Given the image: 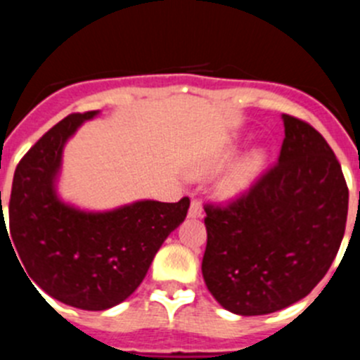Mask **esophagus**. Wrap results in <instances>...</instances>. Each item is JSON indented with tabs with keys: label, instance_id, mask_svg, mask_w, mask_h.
<instances>
[{
	"label": "esophagus",
	"instance_id": "34e87169",
	"mask_svg": "<svg viewBox=\"0 0 360 360\" xmlns=\"http://www.w3.org/2000/svg\"><path fill=\"white\" fill-rule=\"evenodd\" d=\"M188 217H192V219H199V217H202V204H200L199 199L192 200L190 210H188Z\"/></svg>",
	"mask_w": 360,
	"mask_h": 360
}]
</instances>
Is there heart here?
I'll return each mask as SVG.
<instances>
[{
	"mask_svg": "<svg viewBox=\"0 0 360 360\" xmlns=\"http://www.w3.org/2000/svg\"><path fill=\"white\" fill-rule=\"evenodd\" d=\"M238 152V141L231 140L224 143L220 148H217L213 154H210L202 163L197 167V174L208 176L215 174L226 167ZM265 163H267V154L264 148H252L248 154L240 158L238 161L231 165L226 170V174L220 179V190L224 195H238L252 186V183L260 177L264 172Z\"/></svg>",
	"mask_w": 360,
	"mask_h": 360,
	"instance_id": "obj_1",
	"label": "heart"
}]
</instances>
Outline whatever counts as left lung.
Wrapping results in <instances>:
<instances>
[{
	"label": "left lung",
	"instance_id": "left-lung-1",
	"mask_svg": "<svg viewBox=\"0 0 360 360\" xmlns=\"http://www.w3.org/2000/svg\"><path fill=\"white\" fill-rule=\"evenodd\" d=\"M281 118L278 163L228 206H204V281L238 316L303 300L328 273L345 236L348 186L338 158L312 125Z\"/></svg>",
	"mask_w": 360,
	"mask_h": 360
}]
</instances>
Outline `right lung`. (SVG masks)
<instances>
[{
    "label": "right lung",
    "instance_id": "obj_1",
    "mask_svg": "<svg viewBox=\"0 0 360 360\" xmlns=\"http://www.w3.org/2000/svg\"><path fill=\"white\" fill-rule=\"evenodd\" d=\"M96 115L66 116L22 156L12 181L8 231L1 226V238L13 240L34 289L37 285L82 310H105L127 300L190 208L188 197L179 202L136 200L109 212L63 202L55 188L63 148Z\"/></svg>",
    "mask_w": 360,
    "mask_h": 360
}]
</instances>
